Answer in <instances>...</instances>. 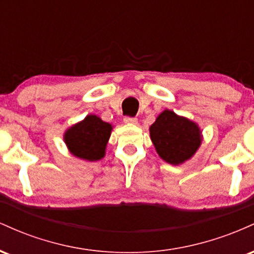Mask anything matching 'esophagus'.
<instances>
[{
  "instance_id": "1",
  "label": "esophagus",
  "mask_w": 254,
  "mask_h": 254,
  "mask_svg": "<svg viewBox=\"0 0 254 254\" xmlns=\"http://www.w3.org/2000/svg\"><path fill=\"white\" fill-rule=\"evenodd\" d=\"M137 118L135 117H125L124 118V123L125 124H130V125H133V124H137Z\"/></svg>"
}]
</instances>
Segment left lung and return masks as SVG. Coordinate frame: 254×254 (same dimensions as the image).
<instances>
[{"label": "left lung", "instance_id": "8db88e82", "mask_svg": "<svg viewBox=\"0 0 254 254\" xmlns=\"http://www.w3.org/2000/svg\"><path fill=\"white\" fill-rule=\"evenodd\" d=\"M150 139L156 153L167 164L178 166L190 160L203 141L202 130L197 123L165 110L149 127Z\"/></svg>", "mask_w": 254, "mask_h": 254}]
</instances>
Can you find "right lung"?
I'll use <instances>...</instances> for the list:
<instances>
[{"label": "right lung", "mask_w": 254, "mask_h": 254, "mask_svg": "<svg viewBox=\"0 0 254 254\" xmlns=\"http://www.w3.org/2000/svg\"><path fill=\"white\" fill-rule=\"evenodd\" d=\"M113 127L95 115H88L71 125L63 135L71 155L86 161H98L105 156Z\"/></svg>", "instance_id": "right-lung-1"}]
</instances>
